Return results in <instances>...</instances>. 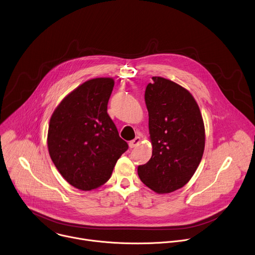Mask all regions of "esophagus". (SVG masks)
Here are the masks:
<instances>
[{
    "instance_id": "esophagus-1",
    "label": "esophagus",
    "mask_w": 255,
    "mask_h": 255,
    "mask_svg": "<svg viewBox=\"0 0 255 255\" xmlns=\"http://www.w3.org/2000/svg\"><path fill=\"white\" fill-rule=\"evenodd\" d=\"M140 141H141L140 137H136L135 139H133V140H131V141L129 142V147H130V148H134V147H136L137 145L140 143Z\"/></svg>"
}]
</instances>
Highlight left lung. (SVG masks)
<instances>
[{"label":"left lung","instance_id":"left-lung-1","mask_svg":"<svg viewBox=\"0 0 255 255\" xmlns=\"http://www.w3.org/2000/svg\"><path fill=\"white\" fill-rule=\"evenodd\" d=\"M152 80L144 95L152 156L137 171L149 189L168 194L183 188L197 170L205 148V127L188 90L160 77Z\"/></svg>","mask_w":255,"mask_h":255}]
</instances>
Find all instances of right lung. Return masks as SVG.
Wrapping results in <instances>:
<instances>
[{
	"instance_id": "1",
	"label": "right lung",
	"mask_w": 255,
	"mask_h": 255,
	"mask_svg": "<svg viewBox=\"0 0 255 255\" xmlns=\"http://www.w3.org/2000/svg\"><path fill=\"white\" fill-rule=\"evenodd\" d=\"M113 88L111 78L87 81L61 101L50 118L49 155L67 183L82 191L108 181L128 149L107 113Z\"/></svg>"
}]
</instances>
